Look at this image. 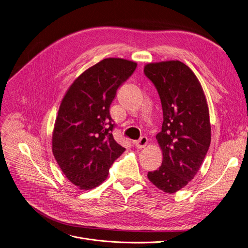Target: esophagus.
Returning <instances> with one entry per match:
<instances>
[{"instance_id":"obj_1","label":"esophagus","mask_w":248,"mask_h":248,"mask_svg":"<svg viewBox=\"0 0 248 248\" xmlns=\"http://www.w3.org/2000/svg\"><path fill=\"white\" fill-rule=\"evenodd\" d=\"M148 144V138L147 137H142V138L138 141L135 142V146L137 147V149H143L147 146Z\"/></svg>"}]
</instances>
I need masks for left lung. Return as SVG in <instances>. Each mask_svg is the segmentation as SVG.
Listing matches in <instances>:
<instances>
[{
  "instance_id": "obj_1",
  "label": "left lung",
  "mask_w": 248,
  "mask_h": 248,
  "mask_svg": "<svg viewBox=\"0 0 248 248\" xmlns=\"http://www.w3.org/2000/svg\"><path fill=\"white\" fill-rule=\"evenodd\" d=\"M144 73L158 93L163 113L161 131L155 137L162 163L148 178L172 194L194 178L209 150V107L199 79L184 63H149Z\"/></svg>"
}]
</instances>
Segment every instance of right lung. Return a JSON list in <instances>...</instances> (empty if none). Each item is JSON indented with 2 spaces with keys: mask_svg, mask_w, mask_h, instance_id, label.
Listing matches in <instances>:
<instances>
[{
  "mask_svg": "<svg viewBox=\"0 0 248 248\" xmlns=\"http://www.w3.org/2000/svg\"><path fill=\"white\" fill-rule=\"evenodd\" d=\"M136 67V62L121 58L103 59L81 73L62 99L52 152L63 173L80 190L100 185L125 151L113 138L109 107Z\"/></svg>",
  "mask_w": 248,
  "mask_h": 248,
  "instance_id": "right-lung-1",
  "label": "right lung"
}]
</instances>
